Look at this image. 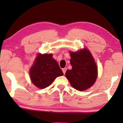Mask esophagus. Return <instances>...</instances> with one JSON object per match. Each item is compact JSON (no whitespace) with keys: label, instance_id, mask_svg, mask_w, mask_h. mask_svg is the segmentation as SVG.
Masks as SVG:
<instances>
[{"label":"esophagus","instance_id":"esophagus-1","mask_svg":"<svg viewBox=\"0 0 123 123\" xmlns=\"http://www.w3.org/2000/svg\"><path fill=\"white\" fill-rule=\"evenodd\" d=\"M66 70H67V68H64L62 69V72H63V74H65Z\"/></svg>","mask_w":123,"mask_h":123}]
</instances>
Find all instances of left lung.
Here are the masks:
<instances>
[{"mask_svg": "<svg viewBox=\"0 0 123 123\" xmlns=\"http://www.w3.org/2000/svg\"><path fill=\"white\" fill-rule=\"evenodd\" d=\"M72 68L66 70L65 76L74 88L84 91L92 86L98 75V68L90 51L87 49L70 52Z\"/></svg>", "mask_w": 123, "mask_h": 123, "instance_id": "8db88e82", "label": "left lung"}]
</instances>
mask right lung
Instances as JSON below:
<instances>
[{
  "label": "right lung",
  "mask_w": 123,
  "mask_h": 123,
  "mask_svg": "<svg viewBox=\"0 0 123 123\" xmlns=\"http://www.w3.org/2000/svg\"><path fill=\"white\" fill-rule=\"evenodd\" d=\"M31 80L38 88H45L63 73L53 54H39L29 70Z\"/></svg>",
  "instance_id": "obj_1"
}]
</instances>
